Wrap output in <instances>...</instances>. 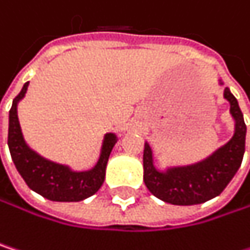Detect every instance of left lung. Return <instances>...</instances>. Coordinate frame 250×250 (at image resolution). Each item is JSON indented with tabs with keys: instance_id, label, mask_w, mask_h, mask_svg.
<instances>
[{
	"instance_id": "8db88e82",
	"label": "left lung",
	"mask_w": 250,
	"mask_h": 250,
	"mask_svg": "<svg viewBox=\"0 0 250 250\" xmlns=\"http://www.w3.org/2000/svg\"><path fill=\"white\" fill-rule=\"evenodd\" d=\"M220 85H223L222 81ZM225 98L230 103L234 134L225 146L204 161L185 167H172L162 172L153 164L149 143H145L143 181L156 198L174 206L201 204L220 195L237 172L245 153L246 125L237 100L229 88H225Z\"/></svg>"
}]
</instances>
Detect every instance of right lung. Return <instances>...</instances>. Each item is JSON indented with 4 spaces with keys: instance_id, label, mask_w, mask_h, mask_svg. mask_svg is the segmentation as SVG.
Returning <instances> with one entry per match:
<instances>
[{
    "instance_id": "right-lung-1",
    "label": "right lung",
    "mask_w": 250,
    "mask_h": 250,
    "mask_svg": "<svg viewBox=\"0 0 250 250\" xmlns=\"http://www.w3.org/2000/svg\"><path fill=\"white\" fill-rule=\"evenodd\" d=\"M27 86L28 82H25L20 94L14 98L8 123V147L19 174L30 189L52 201H82L94 195L104 182L107 162L117 143V136L114 133L104 136L100 159L89 171L76 172L66 165L44 159L28 147L19 123L17 104L25 95Z\"/></svg>"
}]
</instances>
